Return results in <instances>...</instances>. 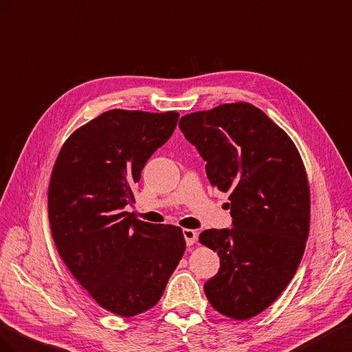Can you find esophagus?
Instances as JSON below:
<instances>
[{
	"label": "esophagus",
	"instance_id": "obj_1",
	"mask_svg": "<svg viewBox=\"0 0 352 352\" xmlns=\"http://www.w3.org/2000/svg\"><path fill=\"white\" fill-rule=\"evenodd\" d=\"M183 236L186 239V245L187 246H192L197 240V232H196V230H192V228H184L183 230Z\"/></svg>",
	"mask_w": 352,
	"mask_h": 352
}]
</instances>
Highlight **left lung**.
Listing matches in <instances>:
<instances>
[{"instance_id":"8db88e82","label":"left lung","mask_w":352,"mask_h":352,"mask_svg":"<svg viewBox=\"0 0 352 352\" xmlns=\"http://www.w3.org/2000/svg\"><path fill=\"white\" fill-rule=\"evenodd\" d=\"M178 126L206 162L210 184L230 193L233 228L199 236L221 263L205 295L230 318L255 317L286 289L304 255L309 186L302 159L283 129L249 103L190 113Z\"/></svg>"}]
</instances>
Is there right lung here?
Here are the masks:
<instances>
[{
    "label": "right lung",
    "instance_id": "right-lung-1",
    "mask_svg": "<svg viewBox=\"0 0 352 352\" xmlns=\"http://www.w3.org/2000/svg\"><path fill=\"white\" fill-rule=\"evenodd\" d=\"M178 118L109 110L66 140L50 178L48 219L60 258L100 307L120 317L155 307L184 255L182 228L125 210Z\"/></svg>",
    "mask_w": 352,
    "mask_h": 352
}]
</instances>
